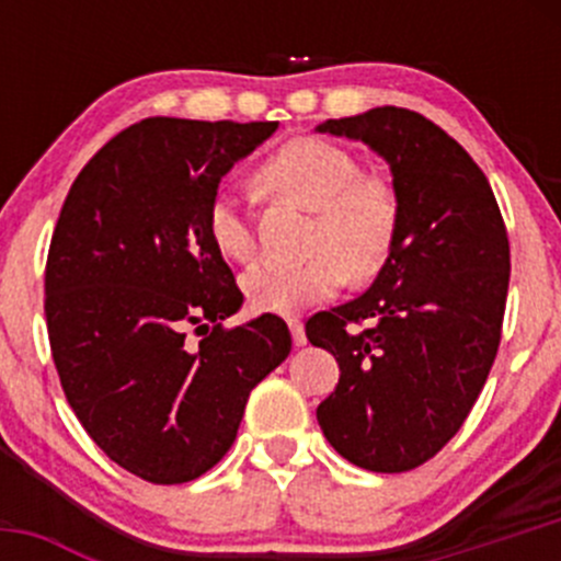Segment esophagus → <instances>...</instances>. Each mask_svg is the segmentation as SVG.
Returning <instances> with one entry per match:
<instances>
[{
	"label": "esophagus",
	"mask_w": 561,
	"mask_h": 561,
	"mask_svg": "<svg viewBox=\"0 0 561 561\" xmlns=\"http://www.w3.org/2000/svg\"><path fill=\"white\" fill-rule=\"evenodd\" d=\"M287 325H290L293 344H296V347H304V344H307V331H304V322L298 320V317H290V320H287Z\"/></svg>",
	"instance_id": "obj_1"
}]
</instances>
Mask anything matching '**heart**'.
I'll list each match as a JSON object with an SVG mask.
<instances>
[{
  "instance_id": "heart-1",
  "label": "heart",
  "mask_w": 561,
  "mask_h": 561,
  "mask_svg": "<svg viewBox=\"0 0 561 561\" xmlns=\"http://www.w3.org/2000/svg\"><path fill=\"white\" fill-rule=\"evenodd\" d=\"M260 179L276 195L312 208L309 249L314 252L296 263H254L241 279L249 307L293 314L333 296L347 271L366 279L382 268L399 228V203L393 186L366 175L347 149L320 138H296L263 162ZM206 222L225 257H252V219L239 192L219 190L208 203Z\"/></svg>"
}]
</instances>
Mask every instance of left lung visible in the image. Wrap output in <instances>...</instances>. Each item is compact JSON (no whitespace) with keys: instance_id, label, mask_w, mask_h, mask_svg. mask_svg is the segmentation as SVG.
Here are the masks:
<instances>
[{"instance_id":"1","label":"left lung","mask_w":561,"mask_h":561,"mask_svg":"<svg viewBox=\"0 0 561 561\" xmlns=\"http://www.w3.org/2000/svg\"><path fill=\"white\" fill-rule=\"evenodd\" d=\"M317 133L375 149L399 203L393 247L369 290L307 322L309 342L342 371L317 421L355 467L407 472L450 443L485 386L511 282L507 230L483 171L421 113L371 107ZM364 319L373 325L355 332Z\"/></svg>"}]
</instances>
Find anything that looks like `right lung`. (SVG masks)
Returning a JSON list of instances; mask_svg holds the SVG:
<instances>
[{
	"instance_id": "1",
	"label": "right lung",
	"mask_w": 561,
	"mask_h": 561,
	"mask_svg": "<svg viewBox=\"0 0 561 561\" xmlns=\"http://www.w3.org/2000/svg\"><path fill=\"white\" fill-rule=\"evenodd\" d=\"M276 127L144 118L83 165L61 206L45 263L56 371L98 448L149 483L208 472L252 388L290 355L282 317L222 328L244 296L206 222L222 175Z\"/></svg>"
}]
</instances>
